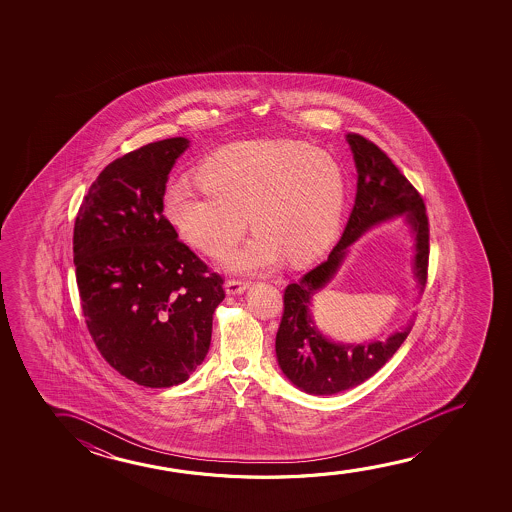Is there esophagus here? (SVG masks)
Listing matches in <instances>:
<instances>
[{
  "mask_svg": "<svg viewBox=\"0 0 512 512\" xmlns=\"http://www.w3.org/2000/svg\"><path fill=\"white\" fill-rule=\"evenodd\" d=\"M246 288H248V281L238 280V278L225 281V292L229 295L241 294Z\"/></svg>",
  "mask_w": 512,
  "mask_h": 512,
  "instance_id": "esophagus-1",
  "label": "esophagus"
}]
</instances>
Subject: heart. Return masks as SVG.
I'll list each match as a JSON object with an SVG mask.
<instances>
[{
    "instance_id": "1",
    "label": "heart",
    "mask_w": 512,
    "mask_h": 512,
    "mask_svg": "<svg viewBox=\"0 0 512 512\" xmlns=\"http://www.w3.org/2000/svg\"><path fill=\"white\" fill-rule=\"evenodd\" d=\"M197 182L178 180L164 192V213L189 245L218 257L253 236L225 262L264 271L283 255L294 264L318 257L336 236L343 213V168L302 140L238 141L208 155Z\"/></svg>"
}]
</instances>
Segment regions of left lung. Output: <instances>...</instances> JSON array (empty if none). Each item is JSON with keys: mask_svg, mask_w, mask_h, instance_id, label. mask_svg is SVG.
<instances>
[{"mask_svg": "<svg viewBox=\"0 0 512 512\" xmlns=\"http://www.w3.org/2000/svg\"><path fill=\"white\" fill-rule=\"evenodd\" d=\"M346 138L358 171L350 220L329 259L285 288L283 316L276 332V357L281 371L295 386L315 395H332L364 383L393 357L411 330L406 327L386 341L358 346L330 343L316 330L309 316V299L334 276L346 248L372 225L407 213L416 238V278L421 285L428 278L430 225L423 197L376 143L357 133H348Z\"/></svg>", "mask_w": 512, "mask_h": 512, "instance_id": "obj_1", "label": "left lung"}]
</instances>
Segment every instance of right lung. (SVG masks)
<instances>
[{"label": "right lung", "mask_w": 512, "mask_h": 512, "mask_svg": "<svg viewBox=\"0 0 512 512\" xmlns=\"http://www.w3.org/2000/svg\"><path fill=\"white\" fill-rule=\"evenodd\" d=\"M185 138L148 143L110 162L80 204L73 262L85 325L115 371L147 388L180 385L210 350L224 278L162 215Z\"/></svg>", "instance_id": "right-lung-1"}]
</instances>
